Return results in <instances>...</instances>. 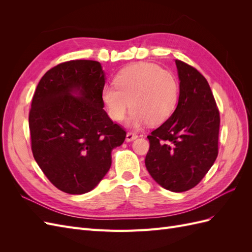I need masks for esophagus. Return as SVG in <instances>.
<instances>
[{
  "instance_id": "esophagus-1",
  "label": "esophagus",
  "mask_w": 252,
  "mask_h": 252,
  "mask_svg": "<svg viewBox=\"0 0 252 252\" xmlns=\"http://www.w3.org/2000/svg\"><path fill=\"white\" fill-rule=\"evenodd\" d=\"M136 138H138V134H136V133H134V132H127V134H126V142H132Z\"/></svg>"
}]
</instances>
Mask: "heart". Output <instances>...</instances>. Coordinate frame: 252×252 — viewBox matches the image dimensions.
<instances>
[{
	"label": "heart",
	"instance_id": "heart-1",
	"mask_svg": "<svg viewBox=\"0 0 252 252\" xmlns=\"http://www.w3.org/2000/svg\"><path fill=\"white\" fill-rule=\"evenodd\" d=\"M105 85L101 100L112 121L121 122L130 106L127 125L139 128L148 123L158 126L168 120L177 109L180 83L170 71L150 63H139L123 68Z\"/></svg>",
	"mask_w": 252,
	"mask_h": 252
}]
</instances>
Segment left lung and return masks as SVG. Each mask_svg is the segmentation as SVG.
<instances>
[{
	"instance_id": "1",
	"label": "left lung",
	"mask_w": 252,
	"mask_h": 252,
	"mask_svg": "<svg viewBox=\"0 0 252 252\" xmlns=\"http://www.w3.org/2000/svg\"><path fill=\"white\" fill-rule=\"evenodd\" d=\"M175 65L179 103L172 116L147 136L145 165L158 185L183 192L199 184L216 161L220 112L207 80L180 60Z\"/></svg>"
}]
</instances>
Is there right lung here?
<instances>
[{
	"label": "right lung",
	"instance_id": "right-lung-1",
	"mask_svg": "<svg viewBox=\"0 0 252 252\" xmlns=\"http://www.w3.org/2000/svg\"><path fill=\"white\" fill-rule=\"evenodd\" d=\"M105 73L96 61L51 68L39 82L29 112L33 158L47 179L69 194H83L111 166V151L126 132L103 109Z\"/></svg>",
	"mask_w": 252,
	"mask_h": 252
}]
</instances>
